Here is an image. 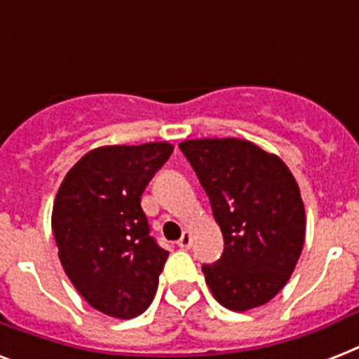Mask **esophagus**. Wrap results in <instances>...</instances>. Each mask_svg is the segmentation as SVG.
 I'll list each match as a JSON object with an SVG mask.
<instances>
[{
  "mask_svg": "<svg viewBox=\"0 0 359 359\" xmlns=\"http://www.w3.org/2000/svg\"><path fill=\"white\" fill-rule=\"evenodd\" d=\"M177 244H179V248H184V250H190V248H191V235H190V231H184V233H182V236H180L179 242H177Z\"/></svg>",
  "mask_w": 359,
  "mask_h": 359,
  "instance_id": "34e87169",
  "label": "esophagus"
}]
</instances>
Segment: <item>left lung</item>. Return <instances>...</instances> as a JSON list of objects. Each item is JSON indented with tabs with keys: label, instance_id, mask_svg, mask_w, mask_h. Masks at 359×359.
<instances>
[{
	"label": "left lung",
	"instance_id": "8db88e82",
	"mask_svg": "<svg viewBox=\"0 0 359 359\" xmlns=\"http://www.w3.org/2000/svg\"><path fill=\"white\" fill-rule=\"evenodd\" d=\"M207 191L224 255L203 264L212 296L231 311L264 306L294 272L306 240L298 182L272 152L238 137L180 143Z\"/></svg>",
	"mask_w": 359,
	"mask_h": 359
}]
</instances>
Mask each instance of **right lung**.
Instances as JSON below:
<instances>
[{"label":"right lung","mask_w":359,"mask_h":359,"mask_svg":"<svg viewBox=\"0 0 359 359\" xmlns=\"http://www.w3.org/2000/svg\"><path fill=\"white\" fill-rule=\"evenodd\" d=\"M173 145L93 149L65 175L53 201L59 261L97 311L134 318L151 306L168 251L149 235L141 194L168 162Z\"/></svg>","instance_id":"1"}]
</instances>
